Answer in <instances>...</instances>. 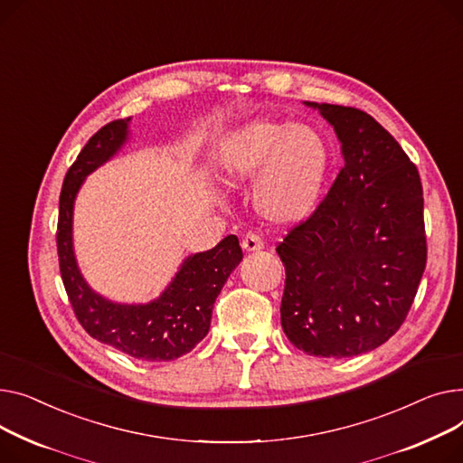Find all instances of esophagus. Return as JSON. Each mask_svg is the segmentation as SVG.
Segmentation results:
<instances>
[{
  "mask_svg": "<svg viewBox=\"0 0 463 463\" xmlns=\"http://www.w3.org/2000/svg\"><path fill=\"white\" fill-rule=\"evenodd\" d=\"M241 247H242L244 252H258V250H263V249H265V242H263V239H261L258 233L249 232L247 235L242 237Z\"/></svg>",
  "mask_w": 463,
  "mask_h": 463,
  "instance_id": "1",
  "label": "esophagus"
}]
</instances>
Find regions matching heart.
Here are the masks:
<instances>
[{
    "instance_id": "heart-1",
    "label": "heart",
    "mask_w": 463,
    "mask_h": 463,
    "mask_svg": "<svg viewBox=\"0 0 463 463\" xmlns=\"http://www.w3.org/2000/svg\"><path fill=\"white\" fill-rule=\"evenodd\" d=\"M216 158L228 186L254 179L252 207L273 224H293L310 214L329 172V146L317 128L269 118L230 130Z\"/></svg>"
}]
</instances>
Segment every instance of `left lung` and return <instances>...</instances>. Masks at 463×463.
I'll return each mask as SVG.
<instances>
[{"mask_svg": "<svg viewBox=\"0 0 463 463\" xmlns=\"http://www.w3.org/2000/svg\"><path fill=\"white\" fill-rule=\"evenodd\" d=\"M335 128L344 168L308 221L277 247L286 267L280 321L316 357H355L403 323L426 267L417 166L372 116L305 102Z\"/></svg>", "mask_w": 463, "mask_h": 463, "instance_id": "1", "label": "left lung"}]
</instances>
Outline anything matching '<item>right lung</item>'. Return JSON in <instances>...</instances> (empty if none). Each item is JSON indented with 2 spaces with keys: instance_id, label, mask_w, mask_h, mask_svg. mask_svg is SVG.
<instances>
[{
  "instance_id": "obj_1",
  "label": "right lung",
  "mask_w": 463,
  "mask_h": 463,
  "mask_svg": "<svg viewBox=\"0 0 463 463\" xmlns=\"http://www.w3.org/2000/svg\"><path fill=\"white\" fill-rule=\"evenodd\" d=\"M128 123L130 118L104 125L91 136L65 175L58 221L60 270L72 310L90 336L134 359L174 361L193 351L209 333L216 297L241 263L242 250L239 239L228 235L214 249L190 254L166 289L146 305L114 303L86 282L72 244L74 200L86 177L127 144Z\"/></svg>"
}]
</instances>
